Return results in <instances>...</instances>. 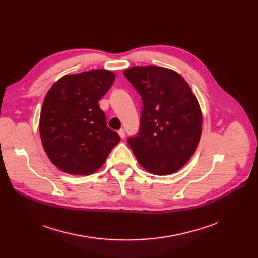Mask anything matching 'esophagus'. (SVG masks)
I'll use <instances>...</instances> for the list:
<instances>
[{
    "label": "esophagus",
    "instance_id": "1",
    "mask_svg": "<svg viewBox=\"0 0 258 258\" xmlns=\"http://www.w3.org/2000/svg\"><path fill=\"white\" fill-rule=\"evenodd\" d=\"M118 134H119V136L123 139L124 137H125V132H124V130L123 128H120L119 131H118Z\"/></svg>",
    "mask_w": 258,
    "mask_h": 258
}]
</instances>
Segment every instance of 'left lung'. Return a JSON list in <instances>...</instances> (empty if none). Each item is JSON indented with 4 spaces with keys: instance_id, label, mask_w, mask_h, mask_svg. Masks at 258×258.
I'll list each match as a JSON object with an SVG mask.
<instances>
[{
    "instance_id": "1",
    "label": "left lung",
    "mask_w": 258,
    "mask_h": 258,
    "mask_svg": "<svg viewBox=\"0 0 258 258\" xmlns=\"http://www.w3.org/2000/svg\"><path fill=\"white\" fill-rule=\"evenodd\" d=\"M142 99L140 127L127 143L140 165L157 175L178 171L195 154L202 133L199 102L185 79L157 66L123 71Z\"/></svg>"
}]
</instances>
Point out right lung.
Segmentation results:
<instances>
[{
  "instance_id": "right-lung-1",
  "label": "right lung",
  "mask_w": 258,
  "mask_h": 258,
  "mask_svg": "<svg viewBox=\"0 0 258 258\" xmlns=\"http://www.w3.org/2000/svg\"><path fill=\"white\" fill-rule=\"evenodd\" d=\"M114 80L112 71L92 70L61 77L47 93L39 118L40 139L61 171L95 172L120 141L117 132L107 127L98 104Z\"/></svg>"
}]
</instances>
